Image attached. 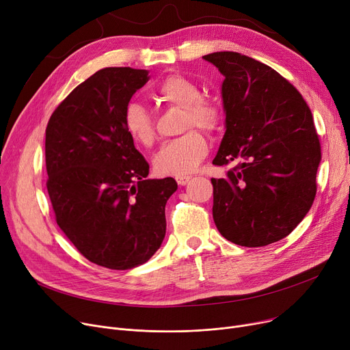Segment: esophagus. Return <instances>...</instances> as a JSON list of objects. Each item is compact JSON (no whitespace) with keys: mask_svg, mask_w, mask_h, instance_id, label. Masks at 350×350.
<instances>
[{"mask_svg":"<svg viewBox=\"0 0 350 350\" xmlns=\"http://www.w3.org/2000/svg\"><path fill=\"white\" fill-rule=\"evenodd\" d=\"M191 180V176H176V182L179 187H185Z\"/></svg>","mask_w":350,"mask_h":350,"instance_id":"1","label":"esophagus"}]
</instances>
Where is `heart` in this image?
Wrapping results in <instances>:
<instances>
[{"label":"heart","instance_id":"heart-1","mask_svg":"<svg viewBox=\"0 0 350 350\" xmlns=\"http://www.w3.org/2000/svg\"><path fill=\"white\" fill-rule=\"evenodd\" d=\"M154 96L168 106L183 109L182 130L198 127L213 133L221 124L223 114L220 107L209 100H203L200 88L188 77L180 75L165 77L155 89ZM122 126L137 146L150 147L154 142V120L141 103H129L122 116ZM206 155V139L199 131L191 130L162 144L154 155L152 167L161 176H183L192 174Z\"/></svg>","mask_w":350,"mask_h":350}]
</instances>
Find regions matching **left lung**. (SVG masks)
Masks as SVG:
<instances>
[{"label": "left lung", "mask_w": 350, "mask_h": 350, "mask_svg": "<svg viewBox=\"0 0 350 350\" xmlns=\"http://www.w3.org/2000/svg\"><path fill=\"white\" fill-rule=\"evenodd\" d=\"M224 76V135L215 165L236 162L212 178L213 220L220 234L244 247L288 236L317 193L321 146L310 107L270 66L237 52L203 56Z\"/></svg>", "instance_id": "8db88e82"}]
</instances>
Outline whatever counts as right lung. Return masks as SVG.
Instances as JSON below:
<instances>
[{
  "mask_svg": "<svg viewBox=\"0 0 350 350\" xmlns=\"http://www.w3.org/2000/svg\"><path fill=\"white\" fill-rule=\"evenodd\" d=\"M148 70L106 68L79 85L49 118L46 188L56 223L94 264L130 270L147 262L167 232L174 178L146 179L150 165L122 126Z\"/></svg>",
  "mask_w": 350,
  "mask_h": 350,
  "instance_id": "right-lung-1",
  "label": "right lung"
}]
</instances>
